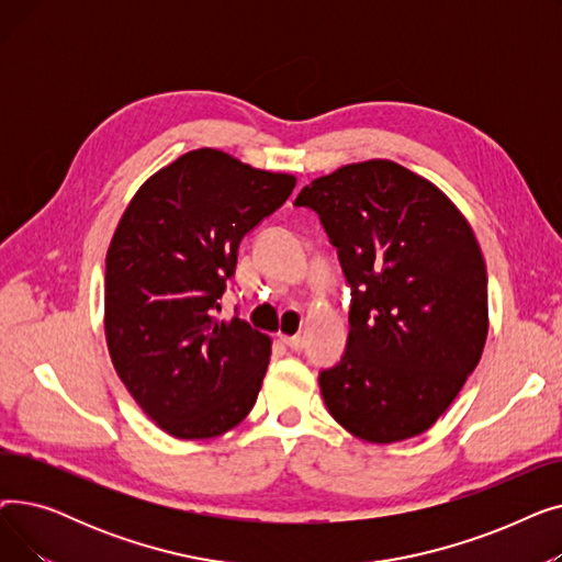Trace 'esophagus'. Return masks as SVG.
<instances>
[{"label": "esophagus", "mask_w": 562, "mask_h": 562, "mask_svg": "<svg viewBox=\"0 0 562 562\" xmlns=\"http://www.w3.org/2000/svg\"><path fill=\"white\" fill-rule=\"evenodd\" d=\"M280 339H282L291 350H303V348H305V339H303L301 335H291V337H289V335H282Z\"/></svg>", "instance_id": "34e87169"}]
</instances>
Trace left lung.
Masks as SVG:
<instances>
[{"label":"left lung","instance_id":"8db88e82","mask_svg":"<svg viewBox=\"0 0 562 562\" xmlns=\"http://www.w3.org/2000/svg\"><path fill=\"white\" fill-rule=\"evenodd\" d=\"M350 284L341 360L318 373L348 432L392 445L428 430L476 369L487 339V271L458 206L412 170L371 159L307 184Z\"/></svg>","mask_w":562,"mask_h":562}]
</instances>
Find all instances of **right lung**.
I'll return each mask as SVG.
<instances>
[{"mask_svg":"<svg viewBox=\"0 0 562 562\" xmlns=\"http://www.w3.org/2000/svg\"><path fill=\"white\" fill-rule=\"evenodd\" d=\"M296 177L200 147L147 180L106 252L104 330L111 362L140 409L180 439L246 419L271 339L218 299L244 236L286 202Z\"/></svg>","mask_w":562,"mask_h":562,"instance_id":"right-lung-1","label":"right lung"}]
</instances>
